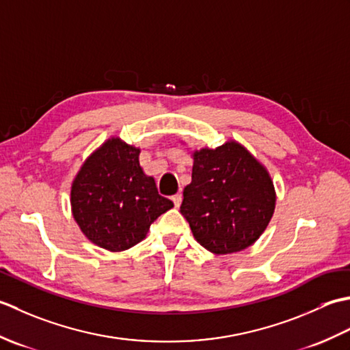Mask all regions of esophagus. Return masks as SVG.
<instances>
[{
    "label": "esophagus",
    "mask_w": 350,
    "mask_h": 350,
    "mask_svg": "<svg viewBox=\"0 0 350 350\" xmlns=\"http://www.w3.org/2000/svg\"><path fill=\"white\" fill-rule=\"evenodd\" d=\"M171 200H173V203H174L176 207H179L182 204V196L180 194L173 196V197H171Z\"/></svg>",
    "instance_id": "34e87169"
}]
</instances>
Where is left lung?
<instances>
[{"mask_svg": "<svg viewBox=\"0 0 350 350\" xmlns=\"http://www.w3.org/2000/svg\"><path fill=\"white\" fill-rule=\"evenodd\" d=\"M192 158L180 213L196 241L213 254L251 247L269 224L277 202L267 170L233 139L196 150Z\"/></svg>", "mask_w": 350, "mask_h": 350, "instance_id": "left-lung-1", "label": "left lung"}]
</instances>
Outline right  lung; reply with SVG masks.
Segmentation results:
<instances>
[{
    "label": "right lung",
    "instance_id": "right-lung-1",
    "mask_svg": "<svg viewBox=\"0 0 350 350\" xmlns=\"http://www.w3.org/2000/svg\"><path fill=\"white\" fill-rule=\"evenodd\" d=\"M138 156L139 148L111 137L73 179V218L87 239L103 250H129L173 207L171 200L158 194L153 177L144 174Z\"/></svg>",
    "mask_w": 350,
    "mask_h": 350
}]
</instances>
